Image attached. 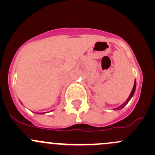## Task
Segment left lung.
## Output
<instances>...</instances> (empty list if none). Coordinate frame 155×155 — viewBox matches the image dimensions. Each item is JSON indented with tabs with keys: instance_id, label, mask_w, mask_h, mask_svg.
I'll return each mask as SVG.
<instances>
[{
	"instance_id": "obj_1",
	"label": "left lung",
	"mask_w": 155,
	"mask_h": 155,
	"mask_svg": "<svg viewBox=\"0 0 155 155\" xmlns=\"http://www.w3.org/2000/svg\"><path fill=\"white\" fill-rule=\"evenodd\" d=\"M136 85H137V83H136V81H135V82H134V87H133V90H132V91H131L129 97L127 98V101H125V102H124V104H122V105H121V106H120V107H117L116 109H116V110H119V109H122V108H124V107H125V106L127 105V103L129 102L131 98H132V97L134 96V92H135V90H136Z\"/></svg>"
}]
</instances>
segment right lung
<instances>
[{"mask_svg": "<svg viewBox=\"0 0 155 155\" xmlns=\"http://www.w3.org/2000/svg\"><path fill=\"white\" fill-rule=\"evenodd\" d=\"M43 113H44V112H42V113H40V114H43ZM37 114H38V113H37Z\"/></svg>", "mask_w": 155, "mask_h": 155, "instance_id": "obj_1", "label": "right lung"}]
</instances>
